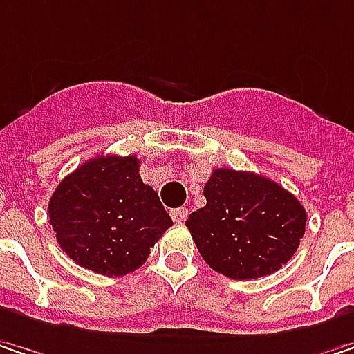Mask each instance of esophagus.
<instances>
[{"mask_svg": "<svg viewBox=\"0 0 354 354\" xmlns=\"http://www.w3.org/2000/svg\"><path fill=\"white\" fill-rule=\"evenodd\" d=\"M186 216H188V209H176V210H172V218L176 221V223H184L186 221Z\"/></svg>", "mask_w": 354, "mask_h": 354, "instance_id": "1", "label": "esophagus"}]
</instances>
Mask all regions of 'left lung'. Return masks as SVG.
<instances>
[{
  "label": "left lung",
  "instance_id": "obj_1",
  "mask_svg": "<svg viewBox=\"0 0 354 354\" xmlns=\"http://www.w3.org/2000/svg\"><path fill=\"white\" fill-rule=\"evenodd\" d=\"M205 198L186 227L203 259L231 279L277 272L304 237V207L270 178L218 168L205 184Z\"/></svg>",
  "mask_w": 354,
  "mask_h": 354
}]
</instances>
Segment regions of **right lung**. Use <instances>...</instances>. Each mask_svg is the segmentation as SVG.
<instances>
[{
	"mask_svg": "<svg viewBox=\"0 0 354 354\" xmlns=\"http://www.w3.org/2000/svg\"><path fill=\"white\" fill-rule=\"evenodd\" d=\"M62 251L84 270L125 275L172 227L158 192L142 182L136 156H97L54 190L48 205Z\"/></svg>",
	"mask_w": 354,
	"mask_h": 354,
	"instance_id": "add662e5",
	"label": "right lung"
}]
</instances>
